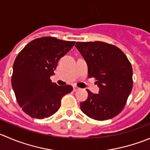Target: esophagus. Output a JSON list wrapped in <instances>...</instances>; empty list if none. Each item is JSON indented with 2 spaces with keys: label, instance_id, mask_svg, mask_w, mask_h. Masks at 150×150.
<instances>
[{
  "label": "esophagus",
  "instance_id": "esophagus-1",
  "mask_svg": "<svg viewBox=\"0 0 150 150\" xmlns=\"http://www.w3.org/2000/svg\"><path fill=\"white\" fill-rule=\"evenodd\" d=\"M78 90H79V88H78V86H74L73 87V91H78Z\"/></svg>",
  "mask_w": 150,
  "mask_h": 150
}]
</instances>
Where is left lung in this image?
Returning a JSON list of instances; mask_svg holds the SVG:
<instances>
[{"label": "left lung", "instance_id": "left-lung-1", "mask_svg": "<svg viewBox=\"0 0 150 150\" xmlns=\"http://www.w3.org/2000/svg\"><path fill=\"white\" fill-rule=\"evenodd\" d=\"M75 47L88 66V78H94L98 94L87 89L88 98L81 109L90 118L110 120L124 108L133 88V69L125 53L103 42H77Z\"/></svg>", "mask_w": 150, "mask_h": 150}]
</instances>
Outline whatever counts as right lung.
I'll return each mask as SVG.
<instances>
[{"mask_svg":"<svg viewBox=\"0 0 150 150\" xmlns=\"http://www.w3.org/2000/svg\"><path fill=\"white\" fill-rule=\"evenodd\" d=\"M75 43L42 37L29 42L17 55L11 86L19 105L32 118H47L54 114L62 97L72 91V86H58L50 78L55 75L59 59Z\"/></svg>","mask_w":150,"mask_h":150,"instance_id":"right-lung-1","label":"right lung"}]
</instances>
